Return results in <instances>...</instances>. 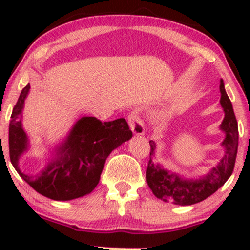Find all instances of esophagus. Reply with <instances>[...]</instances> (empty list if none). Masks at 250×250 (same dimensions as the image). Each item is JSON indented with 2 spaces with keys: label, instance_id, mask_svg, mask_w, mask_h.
Listing matches in <instances>:
<instances>
[{
  "label": "esophagus",
  "instance_id": "obj_1",
  "mask_svg": "<svg viewBox=\"0 0 250 250\" xmlns=\"http://www.w3.org/2000/svg\"><path fill=\"white\" fill-rule=\"evenodd\" d=\"M128 121L129 127H130L131 131H133L135 136H140V135L145 134V127H143V123L137 114L131 113L130 115L128 116Z\"/></svg>",
  "mask_w": 250,
  "mask_h": 250
}]
</instances>
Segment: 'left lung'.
<instances>
[{"instance_id":"obj_1","label":"left lung","mask_w":250,"mask_h":250,"mask_svg":"<svg viewBox=\"0 0 250 250\" xmlns=\"http://www.w3.org/2000/svg\"><path fill=\"white\" fill-rule=\"evenodd\" d=\"M220 103L225 111V119L220 125L221 130L226 134L225 140L221 143V146L225 148V155L207 174L197 179H187L167 170L163 168V166L153 160L156 150V142L153 140L149 141L150 156L147 168V182L155 196L163 202H173L174 205L179 206L199 203L222 187L233 174L239 146V129L233 105L227 95L222 79L220 81Z\"/></svg>"}]
</instances>
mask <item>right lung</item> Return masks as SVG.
Masks as SVG:
<instances>
[{
    "label": "right lung",
    "mask_w": 250,
    "mask_h": 250,
    "mask_svg": "<svg viewBox=\"0 0 250 250\" xmlns=\"http://www.w3.org/2000/svg\"><path fill=\"white\" fill-rule=\"evenodd\" d=\"M30 84L22 89L9 123V154L14 168L31 188L55 201H69L90 194L100 181L109 154L128 141L133 133L125 119L101 122L96 117L77 120L69 134L56 146L49 162L35 176L24 174L20 160L29 150L22 125V111Z\"/></svg>",
    "instance_id": "add662e5"
}]
</instances>
